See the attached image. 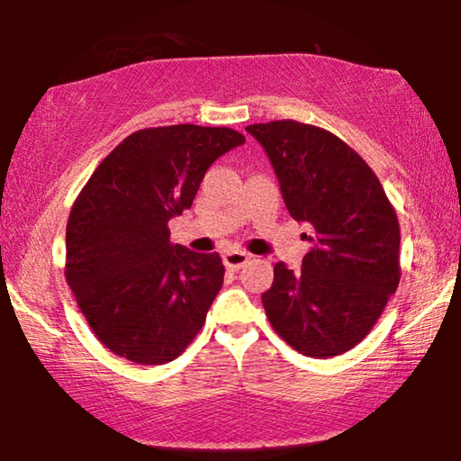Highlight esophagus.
<instances>
[{
    "instance_id": "34e87169",
    "label": "esophagus",
    "mask_w": 461,
    "mask_h": 461,
    "mask_svg": "<svg viewBox=\"0 0 461 461\" xmlns=\"http://www.w3.org/2000/svg\"><path fill=\"white\" fill-rule=\"evenodd\" d=\"M222 260H224V267L229 270H239L251 260V256L245 254V251H239V249H229L222 256Z\"/></svg>"
}]
</instances>
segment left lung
<instances>
[{
    "label": "left lung",
    "instance_id": "1",
    "mask_svg": "<svg viewBox=\"0 0 461 461\" xmlns=\"http://www.w3.org/2000/svg\"><path fill=\"white\" fill-rule=\"evenodd\" d=\"M245 130L267 150L289 216L312 229L300 270L275 264L273 287L262 294L267 317L302 355H342L399 287L394 207L363 157L331 131L292 119Z\"/></svg>",
    "mask_w": 461,
    "mask_h": 461
}]
</instances>
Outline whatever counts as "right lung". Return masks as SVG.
I'll list each match as a JSON object with an SVG mask.
<instances>
[{"instance_id":"1","label":"right lung","mask_w":461,"mask_h":461,"mask_svg":"<svg viewBox=\"0 0 461 461\" xmlns=\"http://www.w3.org/2000/svg\"><path fill=\"white\" fill-rule=\"evenodd\" d=\"M230 128L193 123L130 134L94 169L67 222L65 276L96 338L138 365L180 357L224 281L216 251L169 243L167 222L193 205Z\"/></svg>"}]
</instances>
